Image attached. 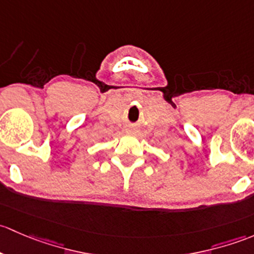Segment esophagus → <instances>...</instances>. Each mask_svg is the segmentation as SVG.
Masks as SVG:
<instances>
[{"instance_id":"esophagus-1","label":"esophagus","mask_w":254,"mask_h":254,"mask_svg":"<svg viewBox=\"0 0 254 254\" xmlns=\"http://www.w3.org/2000/svg\"><path fill=\"white\" fill-rule=\"evenodd\" d=\"M134 132V129H133V128H128L127 129V133H133Z\"/></svg>"}]
</instances>
